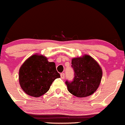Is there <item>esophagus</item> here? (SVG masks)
Wrapping results in <instances>:
<instances>
[{
	"label": "esophagus",
	"mask_w": 125,
	"mask_h": 125,
	"mask_svg": "<svg viewBox=\"0 0 125 125\" xmlns=\"http://www.w3.org/2000/svg\"><path fill=\"white\" fill-rule=\"evenodd\" d=\"M60 77L62 79H63L64 78H65V74H64V73H61V74H60Z\"/></svg>",
	"instance_id": "34e87169"
}]
</instances>
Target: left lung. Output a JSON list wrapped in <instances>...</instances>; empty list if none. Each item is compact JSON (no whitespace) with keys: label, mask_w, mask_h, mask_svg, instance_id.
Segmentation results:
<instances>
[{"label":"left lung","mask_w":125,"mask_h":125,"mask_svg":"<svg viewBox=\"0 0 125 125\" xmlns=\"http://www.w3.org/2000/svg\"><path fill=\"white\" fill-rule=\"evenodd\" d=\"M71 63L74 71V79L71 82H65L68 91L77 97L92 95L101 82L103 73L99 64L88 54L73 58Z\"/></svg>","instance_id":"obj_1"}]
</instances>
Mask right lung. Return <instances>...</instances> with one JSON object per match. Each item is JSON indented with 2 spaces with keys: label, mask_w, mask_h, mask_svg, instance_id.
<instances>
[{
  "label": "right lung",
  "mask_w": 125,
  "mask_h": 125,
  "mask_svg": "<svg viewBox=\"0 0 125 125\" xmlns=\"http://www.w3.org/2000/svg\"><path fill=\"white\" fill-rule=\"evenodd\" d=\"M60 77L54 62L42 55L34 54L19 69V80L22 90L30 96L39 97L50 89L55 79Z\"/></svg>",
  "instance_id": "add662e5"
}]
</instances>
